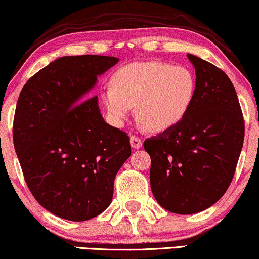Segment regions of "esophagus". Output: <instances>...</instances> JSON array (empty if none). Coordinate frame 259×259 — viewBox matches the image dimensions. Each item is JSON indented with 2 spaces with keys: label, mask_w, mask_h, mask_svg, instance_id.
I'll use <instances>...</instances> for the list:
<instances>
[{
  "label": "esophagus",
  "mask_w": 259,
  "mask_h": 259,
  "mask_svg": "<svg viewBox=\"0 0 259 259\" xmlns=\"http://www.w3.org/2000/svg\"><path fill=\"white\" fill-rule=\"evenodd\" d=\"M130 145H132L134 149H140L141 147H142V141H141V139H139V137L133 135L130 137Z\"/></svg>",
  "instance_id": "1"
}]
</instances>
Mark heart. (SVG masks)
<instances>
[{
	"label": "heart",
	"mask_w": 259,
	"mask_h": 259,
	"mask_svg": "<svg viewBox=\"0 0 259 259\" xmlns=\"http://www.w3.org/2000/svg\"><path fill=\"white\" fill-rule=\"evenodd\" d=\"M111 83L112 88L103 93L111 123L123 126L137 105V117L153 133L182 123L196 96V77L189 68L159 61L124 65L112 75Z\"/></svg>",
	"instance_id": "b5f03b06"
}]
</instances>
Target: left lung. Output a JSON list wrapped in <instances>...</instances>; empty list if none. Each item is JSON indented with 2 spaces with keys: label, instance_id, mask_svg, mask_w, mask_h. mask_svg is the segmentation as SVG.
Segmentation results:
<instances>
[{
  "label": "left lung",
  "instance_id": "obj_1",
  "mask_svg": "<svg viewBox=\"0 0 259 259\" xmlns=\"http://www.w3.org/2000/svg\"><path fill=\"white\" fill-rule=\"evenodd\" d=\"M196 96L178 125L143 143L150 155V188L163 209L196 214L227 191L244 143V118L233 83L214 64L188 54Z\"/></svg>",
  "mask_w": 259,
  "mask_h": 259
}]
</instances>
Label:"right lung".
Instances as JSON below:
<instances>
[{"label":"right lung","instance_id":"add662e5","mask_svg":"<svg viewBox=\"0 0 259 259\" xmlns=\"http://www.w3.org/2000/svg\"><path fill=\"white\" fill-rule=\"evenodd\" d=\"M119 62L98 55L57 58L25 83L13 140L26 184L39 204L70 221L109 207L117 172L132 154L125 133L101 116L91 97L98 76Z\"/></svg>","mask_w":259,"mask_h":259}]
</instances>
